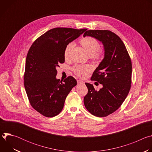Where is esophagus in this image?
<instances>
[{"instance_id":"esophagus-1","label":"esophagus","mask_w":152,"mask_h":152,"mask_svg":"<svg viewBox=\"0 0 152 152\" xmlns=\"http://www.w3.org/2000/svg\"><path fill=\"white\" fill-rule=\"evenodd\" d=\"M77 83L78 84H82V83H84V82L83 81H82V80H77Z\"/></svg>"}]
</instances>
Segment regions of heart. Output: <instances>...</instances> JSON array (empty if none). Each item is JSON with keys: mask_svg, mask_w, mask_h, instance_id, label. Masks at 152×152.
Instances as JSON below:
<instances>
[{"mask_svg": "<svg viewBox=\"0 0 152 152\" xmlns=\"http://www.w3.org/2000/svg\"><path fill=\"white\" fill-rule=\"evenodd\" d=\"M81 45L89 55H93L94 58H99L102 55V49H100L99 41L94 38L86 37L80 41ZM73 43L70 42L66 46L64 50V57L67 58L73 46ZM93 67L90 65H76L73 68L75 74L80 77H85L92 70Z\"/></svg>", "mask_w": 152, "mask_h": 152, "instance_id": "heart-1", "label": "heart"}]
</instances>
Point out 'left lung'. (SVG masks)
I'll use <instances>...</instances> for the list:
<instances>
[{"label": "left lung", "mask_w": 152, "mask_h": 152, "mask_svg": "<svg viewBox=\"0 0 152 152\" xmlns=\"http://www.w3.org/2000/svg\"><path fill=\"white\" fill-rule=\"evenodd\" d=\"M90 36L102 42L104 58L94 72L91 80L102 84L99 91L85 83L88 93L83 99L85 107L91 114L104 117L117 110L126 99L131 86L132 62L120 38L108 30H89Z\"/></svg>", "instance_id": "obj_1"}]
</instances>
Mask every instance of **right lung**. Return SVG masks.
<instances>
[{
  "label": "right lung",
  "mask_w": 152,
  "mask_h": 152,
  "mask_svg": "<svg viewBox=\"0 0 152 152\" xmlns=\"http://www.w3.org/2000/svg\"><path fill=\"white\" fill-rule=\"evenodd\" d=\"M86 30L53 28L38 38L31 46L26 59L25 88L31 105L41 115L53 117L59 114L67 95L77 85L72 76L64 82L57 79L56 67L65 61L66 46Z\"/></svg>",
  "instance_id": "right-lung-1"
}]
</instances>
